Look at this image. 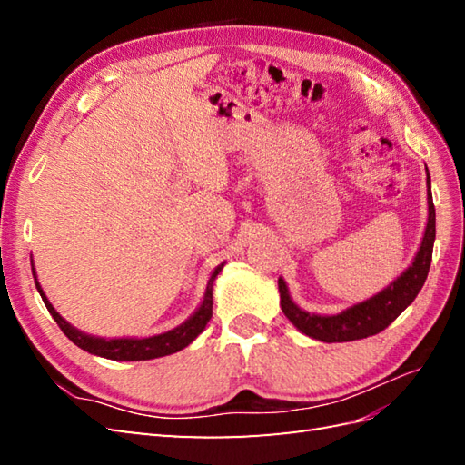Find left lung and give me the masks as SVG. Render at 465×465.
<instances>
[{"label": "left lung", "mask_w": 465, "mask_h": 465, "mask_svg": "<svg viewBox=\"0 0 465 465\" xmlns=\"http://www.w3.org/2000/svg\"><path fill=\"white\" fill-rule=\"evenodd\" d=\"M430 183L431 182L428 173L430 215H428V227H426V233H423L420 252L410 268L403 272L400 278L390 285V288H385L378 295H373V298L353 305V308L345 310L338 315H315V313L300 310L298 305L292 302L288 288H285V282L283 280L278 282L282 310L285 315H288V320L295 325V328H298L302 333L310 335V338L325 341V343L363 340V338H370V335L383 331L413 300H416L421 285L426 283L430 263H431L433 240H436V207H433Z\"/></svg>", "instance_id": "8db88e82"}]
</instances>
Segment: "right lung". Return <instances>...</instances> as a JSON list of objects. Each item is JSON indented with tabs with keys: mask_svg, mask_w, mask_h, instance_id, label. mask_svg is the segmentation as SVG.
I'll use <instances>...</instances> for the list:
<instances>
[{
	"mask_svg": "<svg viewBox=\"0 0 465 465\" xmlns=\"http://www.w3.org/2000/svg\"><path fill=\"white\" fill-rule=\"evenodd\" d=\"M222 268H223V263L220 265V268H215V272L212 273L210 282H207L203 303L200 305V310H197L190 320L182 323L180 328H175V330L162 333V335H153V338H145V340H102V338H92V335H85L82 331H77L75 328H72V325H69L62 318V315H59L54 310V305L47 302L42 288H39L37 280H35V285L39 290V295H42L47 312L52 313V318L59 325V330H62L67 335V338L77 345V348L100 355V358H107V360L140 361V360L163 358V355L180 351V350L185 348V345H190L197 338V335L203 331L207 322L212 320V305H213L212 288H213L215 275L222 272Z\"/></svg>",
	"mask_w": 465,
	"mask_h": 465,
	"instance_id": "right-lung-1",
	"label": "right lung"
}]
</instances>
